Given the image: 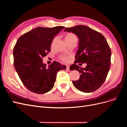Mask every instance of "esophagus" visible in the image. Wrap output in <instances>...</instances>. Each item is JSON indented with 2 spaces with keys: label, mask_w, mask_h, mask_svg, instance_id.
I'll list each match as a JSON object with an SVG mask.
<instances>
[{
  "label": "esophagus",
  "mask_w": 127,
  "mask_h": 127,
  "mask_svg": "<svg viewBox=\"0 0 127 127\" xmlns=\"http://www.w3.org/2000/svg\"><path fill=\"white\" fill-rule=\"evenodd\" d=\"M66 69L69 70V65H67L66 66Z\"/></svg>",
  "instance_id": "obj_1"
}]
</instances>
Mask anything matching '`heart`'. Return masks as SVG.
<instances>
[{"label":"heart","instance_id":"heart-1","mask_svg":"<svg viewBox=\"0 0 127 127\" xmlns=\"http://www.w3.org/2000/svg\"><path fill=\"white\" fill-rule=\"evenodd\" d=\"M77 39V37L74 34L72 33H67L66 36H65V40H66V42H68ZM56 41V39L53 40L52 42V46L54 44L55 42ZM72 57V56L70 55H62L59 57V59L65 63H68L69 60Z\"/></svg>","mask_w":127,"mask_h":127}]
</instances>
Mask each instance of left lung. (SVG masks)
Segmentation results:
<instances>
[{"mask_svg": "<svg viewBox=\"0 0 127 127\" xmlns=\"http://www.w3.org/2000/svg\"><path fill=\"white\" fill-rule=\"evenodd\" d=\"M64 31L74 33L79 39L75 64L71 65L70 70H78L80 75L78 80L72 81L73 85L85 93L94 92L105 82L110 68L111 52L105 38L101 33L81 25L66 28ZM77 62L86 63L87 66L80 67Z\"/></svg>", "mask_w": 127, "mask_h": 127, "instance_id": "8db88e82", "label": "left lung"}]
</instances>
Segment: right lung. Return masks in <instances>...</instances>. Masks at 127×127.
Returning a JSON list of instances; mask_svg holds the SVG:
<instances>
[{
	"mask_svg": "<svg viewBox=\"0 0 127 127\" xmlns=\"http://www.w3.org/2000/svg\"><path fill=\"white\" fill-rule=\"evenodd\" d=\"M64 26L37 27L18 38L14 48V65L24 85L31 92L44 94L52 90L59 70L66 69L65 65L57 61L47 67L42 58L51 51L54 37Z\"/></svg>",
	"mask_w": 127,
	"mask_h": 127,
	"instance_id": "1",
	"label": "right lung"
}]
</instances>
